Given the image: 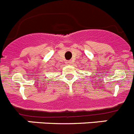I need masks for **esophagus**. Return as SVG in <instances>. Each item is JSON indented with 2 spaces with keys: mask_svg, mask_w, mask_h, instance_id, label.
<instances>
[{
  "mask_svg": "<svg viewBox=\"0 0 134 134\" xmlns=\"http://www.w3.org/2000/svg\"><path fill=\"white\" fill-rule=\"evenodd\" d=\"M66 64L68 65H70L71 64V61H68L67 62H66Z\"/></svg>",
  "mask_w": 134,
  "mask_h": 134,
  "instance_id": "34e87169",
  "label": "esophagus"
}]
</instances>
